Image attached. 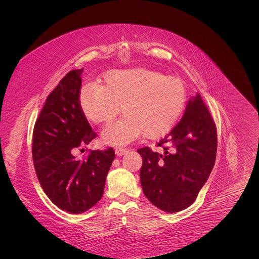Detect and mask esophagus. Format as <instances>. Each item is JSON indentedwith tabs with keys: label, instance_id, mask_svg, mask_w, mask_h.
Instances as JSON below:
<instances>
[{
	"label": "esophagus",
	"instance_id": "obj_1",
	"mask_svg": "<svg viewBox=\"0 0 259 259\" xmlns=\"http://www.w3.org/2000/svg\"><path fill=\"white\" fill-rule=\"evenodd\" d=\"M127 151V149L126 148H122V147H115V154L116 155H119V156H121V155H123L125 152Z\"/></svg>",
	"mask_w": 259,
	"mask_h": 259
}]
</instances>
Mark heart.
Listing matches in <instances>:
<instances>
[{
	"label": "heart",
	"instance_id": "heart-1",
	"mask_svg": "<svg viewBox=\"0 0 259 259\" xmlns=\"http://www.w3.org/2000/svg\"><path fill=\"white\" fill-rule=\"evenodd\" d=\"M104 82L86 84L79 100L83 115L96 124L111 122L122 108L125 114L101 134L107 144H127L142 134L147 139L165 136L186 106L184 82L154 70H111Z\"/></svg>",
	"mask_w": 259,
	"mask_h": 259
}]
</instances>
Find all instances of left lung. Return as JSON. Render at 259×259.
Listing matches in <instances>:
<instances>
[{
	"instance_id": "obj_1",
	"label": "left lung",
	"mask_w": 259,
	"mask_h": 259,
	"mask_svg": "<svg viewBox=\"0 0 259 259\" xmlns=\"http://www.w3.org/2000/svg\"><path fill=\"white\" fill-rule=\"evenodd\" d=\"M167 144L172 146L168 152ZM164 152L138 149L143 158L140 183L146 198L167 213L190 206L214 167L217 131L201 96L189 100L183 119L156 144Z\"/></svg>"
}]
</instances>
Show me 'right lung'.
<instances>
[{
	"mask_svg": "<svg viewBox=\"0 0 259 259\" xmlns=\"http://www.w3.org/2000/svg\"><path fill=\"white\" fill-rule=\"evenodd\" d=\"M82 72H68L48 96L32 137V159L42 189L55 205L71 214L83 213L101 199L115 156L111 147L91 150L82 160L73 155L97 136L80 108Z\"/></svg>",
	"mask_w": 259,
	"mask_h": 259,
	"instance_id": "right-lung-1",
	"label": "right lung"
}]
</instances>
